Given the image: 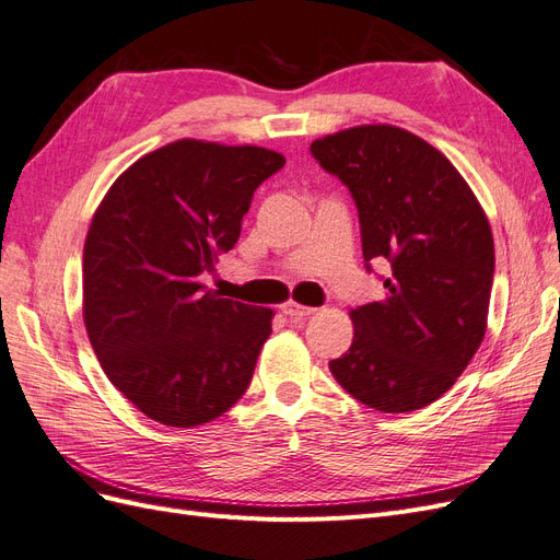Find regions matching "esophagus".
<instances>
[{"instance_id":"1","label":"esophagus","mask_w":560,"mask_h":560,"mask_svg":"<svg viewBox=\"0 0 560 560\" xmlns=\"http://www.w3.org/2000/svg\"><path fill=\"white\" fill-rule=\"evenodd\" d=\"M280 311L287 315V317H308V315H313L315 311L313 308H308V306H301V303H296V301H284L282 306H280Z\"/></svg>"}]
</instances>
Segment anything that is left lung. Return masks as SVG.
<instances>
[{
    "label": "left lung",
    "instance_id": "8db88e82",
    "mask_svg": "<svg viewBox=\"0 0 560 560\" xmlns=\"http://www.w3.org/2000/svg\"><path fill=\"white\" fill-rule=\"evenodd\" d=\"M311 151L358 202L364 259L393 268L387 296L350 311L352 343L331 374L369 409H422L448 393L486 336L488 217L442 151L399 126H352Z\"/></svg>",
    "mask_w": 560,
    "mask_h": 560
}]
</instances>
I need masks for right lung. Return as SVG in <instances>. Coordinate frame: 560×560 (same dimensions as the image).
<instances>
[{
    "label": "right lung",
    "mask_w": 560,
    "mask_h": 560,
    "mask_svg": "<svg viewBox=\"0 0 560 560\" xmlns=\"http://www.w3.org/2000/svg\"><path fill=\"white\" fill-rule=\"evenodd\" d=\"M282 165L273 149L175 140L118 175L91 219L83 325L112 385L161 425H206L245 395L276 313L200 276Z\"/></svg>",
    "instance_id": "obj_1"
}]
</instances>
